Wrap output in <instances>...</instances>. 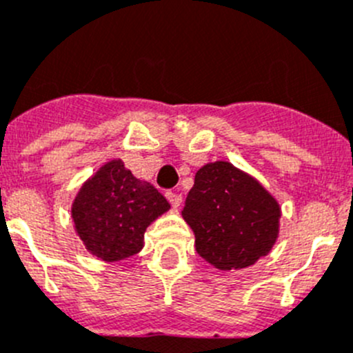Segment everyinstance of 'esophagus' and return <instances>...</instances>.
Listing matches in <instances>:
<instances>
[{
    "mask_svg": "<svg viewBox=\"0 0 353 353\" xmlns=\"http://www.w3.org/2000/svg\"><path fill=\"white\" fill-rule=\"evenodd\" d=\"M166 197H168V201H170L171 206H173V208H179L180 204H182V196H180V194L166 192Z\"/></svg>",
    "mask_w": 353,
    "mask_h": 353,
    "instance_id": "esophagus-1",
    "label": "esophagus"
}]
</instances>
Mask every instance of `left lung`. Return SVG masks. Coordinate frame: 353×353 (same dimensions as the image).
Masks as SVG:
<instances>
[{
  "instance_id": "left-lung-1",
  "label": "left lung",
  "mask_w": 353,
  "mask_h": 353,
  "mask_svg": "<svg viewBox=\"0 0 353 353\" xmlns=\"http://www.w3.org/2000/svg\"><path fill=\"white\" fill-rule=\"evenodd\" d=\"M196 250L218 270H239L267 256L279 237L281 206L274 196L227 161L196 173L182 211Z\"/></svg>"
}]
</instances>
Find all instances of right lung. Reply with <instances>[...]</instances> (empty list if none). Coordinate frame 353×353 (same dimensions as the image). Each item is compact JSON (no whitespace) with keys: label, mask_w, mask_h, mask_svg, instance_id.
I'll use <instances>...</instances> for the list:
<instances>
[{"label":"right lung","mask_w":353,"mask_h":353,"mask_svg":"<svg viewBox=\"0 0 353 353\" xmlns=\"http://www.w3.org/2000/svg\"><path fill=\"white\" fill-rule=\"evenodd\" d=\"M168 210L170 203L156 187L112 159L83 183L70 216L88 253L119 261L142 250L147 227Z\"/></svg>","instance_id":"right-lung-1"}]
</instances>
